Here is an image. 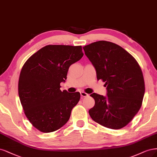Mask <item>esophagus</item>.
Here are the masks:
<instances>
[{
  "label": "esophagus",
  "mask_w": 157,
  "mask_h": 157,
  "mask_svg": "<svg viewBox=\"0 0 157 157\" xmlns=\"http://www.w3.org/2000/svg\"><path fill=\"white\" fill-rule=\"evenodd\" d=\"M80 94H81V96H82V97H87V96L89 95L87 93H85V92H83V91L81 92V93H80Z\"/></svg>",
  "instance_id": "34e87169"
}]
</instances>
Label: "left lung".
Masks as SVG:
<instances>
[{
    "instance_id": "1",
    "label": "left lung",
    "mask_w": 157,
    "mask_h": 157,
    "mask_svg": "<svg viewBox=\"0 0 157 157\" xmlns=\"http://www.w3.org/2000/svg\"><path fill=\"white\" fill-rule=\"evenodd\" d=\"M83 48L96 69L97 79L107 87L106 98L90 94L95 101L89 111L90 117L109 128L124 127L142 104L145 82L139 64L124 49L110 42H95Z\"/></svg>"
}]
</instances>
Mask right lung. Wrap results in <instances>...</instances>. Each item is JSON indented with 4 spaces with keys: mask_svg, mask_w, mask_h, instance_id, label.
<instances>
[{
    "mask_svg": "<svg viewBox=\"0 0 157 157\" xmlns=\"http://www.w3.org/2000/svg\"><path fill=\"white\" fill-rule=\"evenodd\" d=\"M83 53L81 45H48L30 57L23 64L18 93L23 112L33 126L48 133L61 128L68 121L80 93L60 89L69 67Z\"/></svg>",
    "mask_w": 157,
    "mask_h": 157,
    "instance_id": "1",
    "label": "right lung"
}]
</instances>
